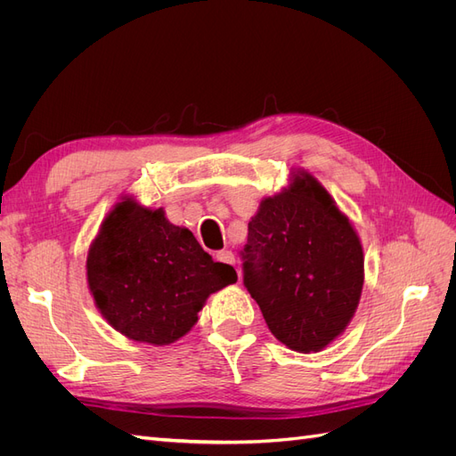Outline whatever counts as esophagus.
<instances>
[{
	"label": "esophagus",
	"mask_w": 456,
	"mask_h": 456,
	"mask_svg": "<svg viewBox=\"0 0 456 456\" xmlns=\"http://www.w3.org/2000/svg\"><path fill=\"white\" fill-rule=\"evenodd\" d=\"M216 260L218 262H224V265H230V266H233L236 265V256H233V253L232 251H218L216 253Z\"/></svg>",
	"instance_id": "34e87169"
}]
</instances>
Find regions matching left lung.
<instances>
[{
	"label": "left lung",
	"instance_id": "left-lung-1",
	"mask_svg": "<svg viewBox=\"0 0 456 456\" xmlns=\"http://www.w3.org/2000/svg\"><path fill=\"white\" fill-rule=\"evenodd\" d=\"M243 283L272 335L300 354L344 333L363 289V247L329 191L305 169L260 201L243 249Z\"/></svg>",
	"mask_w": 456,
	"mask_h": 456
}]
</instances>
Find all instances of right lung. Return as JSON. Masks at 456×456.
<instances>
[{"label":"right lung","instance_id":"add662e5","mask_svg":"<svg viewBox=\"0 0 456 456\" xmlns=\"http://www.w3.org/2000/svg\"><path fill=\"white\" fill-rule=\"evenodd\" d=\"M236 281V270L215 262L188 228L133 196L106 215L87 255L89 291L104 320L154 346L184 337L209 295Z\"/></svg>","mask_w":456,"mask_h":456}]
</instances>
